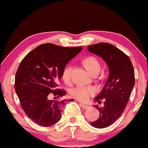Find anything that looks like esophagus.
<instances>
[{
	"mask_svg": "<svg viewBox=\"0 0 148 148\" xmlns=\"http://www.w3.org/2000/svg\"><path fill=\"white\" fill-rule=\"evenodd\" d=\"M79 105H80V106L83 109H87L89 108V106L86 105V104H84V103H79Z\"/></svg>",
	"mask_w": 148,
	"mask_h": 148,
	"instance_id": "1",
	"label": "esophagus"
}]
</instances>
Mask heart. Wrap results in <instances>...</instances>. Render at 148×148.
Instances as JSON below:
<instances>
[{
    "label": "heart",
    "mask_w": 148,
    "mask_h": 148,
    "mask_svg": "<svg viewBox=\"0 0 148 148\" xmlns=\"http://www.w3.org/2000/svg\"><path fill=\"white\" fill-rule=\"evenodd\" d=\"M84 64L88 71L93 74L97 71H100L101 66L99 61L94 56H88L84 60ZM73 67L70 65L66 66L62 73V79L66 83H69L71 79V73ZM97 92V89L93 86L77 85L71 89V95L75 99L80 101H87Z\"/></svg>",
    "instance_id": "b5f03b06"
}]
</instances>
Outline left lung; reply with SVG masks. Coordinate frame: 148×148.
Masks as SVG:
<instances>
[{"label": "left lung", "mask_w": 148, "mask_h": 148, "mask_svg": "<svg viewBox=\"0 0 148 148\" xmlns=\"http://www.w3.org/2000/svg\"><path fill=\"white\" fill-rule=\"evenodd\" d=\"M89 52L101 56L107 63L109 76L95 101H104L99 108V117L91 122L92 127L102 129L113 124L123 113L135 84L134 69L130 58L110 43L99 42L87 47Z\"/></svg>", "instance_id": "obj_1"}]
</instances>
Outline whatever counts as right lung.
I'll return each mask as SVG.
<instances>
[{
    "instance_id": "add662e5",
    "label": "right lung",
    "mask_w": 148,
    "mask_h": 148,
    "mask_svg": "<svg viewBox=\"0 0 148 148\" xmlns=\"http://www.w3.org/2000/svg\"><path fill=\"white\" fill-rule=\"evenodd\" d=\"M82 49V47L45 43L31 51L21 61L14 89L21 108L36 124L51 127L60 119L66 100H52L50 97L56 99L66 94L64 89L58 88L59 80L67 63Z\"/></svg>"
}]
</instances>
